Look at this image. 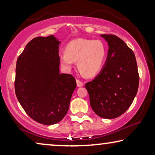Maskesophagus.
I'll list each match as a JSON object with an SVG mask.
<instances>
[{"instance_id": "34e87169", "label": "esophagus", "mask_w": 155, "mask_h": 155, "mask_svg": "<svg viewBox=\"0 0 155 155\" xmlns=\"http://www.w3.org/2000/svg\"><path fill=\"white\" fill-rule=\"evenodd\" d=\"M76 82H77V86L78 87H82L83 86V82L82 81H80V80H76Z\"/></svg>"}]
</instances>
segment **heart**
<instances>
[{"instance_id":"1","label":"heart","mask_w":155,"mask_h":155,"mask_svg":"<svg viewBox=\"0 0 155 155\" xmlns=\"http://www.w3.org/2000/svg\"><path fill=\"white\" fill-rule=\"evenodd\" d=\"M107 46L100 40L74 39L65 46V51L59 54V60L65 69L71 70L77 61L80 71L88 77L97 75L107 57Z\"/></svg>"}]
</instances>
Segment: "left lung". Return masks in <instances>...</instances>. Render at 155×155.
Returning <instances> with one entry per match:
<instances>
[{"mask_svg": "<svg viewBox=\"0 0 155 155\" xmlns=\"http://www.w3.org/2000/svg\"><path fill=\"white\" fill-rule=\"evenodd\" d=\"M109 44L107 61L100 73L85 87L94 113L104 118H117L133 103L139 86L134 53L121 39L101 35Z\"/></svg>", "mask_w": 155, "mask_h": 155, "instance_id": "1", "label": "left lung"}]
</instances>
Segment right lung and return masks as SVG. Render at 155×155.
Segmentation results:
<instances>
[{
	"mask_svg": "<svg viewBox=\"0 0 155 155\" xmlns=\"http://www.w3.org/2000/svg\"><path fill=\"white\" fill-rule=\"evenodd\" d=\"M60 43L53 35L34 38L17 60V98L29 117L44 125L64 118L76 87L73 75L59 71Z\"/></svg>",
	"mask_w": 155,
	"mask_h": 155,
	"instance_id": "obj_1",
	"label": "right lung"
}]
</instances>
